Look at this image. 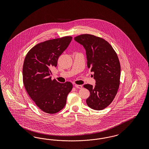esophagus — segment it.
Here are the masks:
<instances>
[{"instance_id":"34e87169","label":"esophagus","mask_w":149,"mask_h":149,"mask_svg":"<svg viewBox=\"0 0 149 149\" xmlns=\"http://www.w3.org/2000/svg\"><path fill=\"white\" fill-rule=\"evenodd\" d=\"M75 87L77 88L81 89V88H82V85H75Z\"/></svg>"}]
</instances>
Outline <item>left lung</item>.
<instances>
[{"label":"left lung","instance_id":"obj_1","mask_svg":"<svg viewBox=\"0 0 149 149\" xmlns=\"http://www.w3.org/2000/svg\"><path fill=\"white\" fill-rule=\"evenodd\" d=\"M74 40L86 50L88 68L94 72L95 85H84L90 92L86 103L92 109L103 110L113 102L119 87L121 67L117 54L108 42L101 38L82 34Z\"/></svg>","mask_w":149,"mask_h":149}]
</instances>
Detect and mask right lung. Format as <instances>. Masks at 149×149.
Here are the masks:
<instances>
[{"label":"right lung","instance_id":"1","mask_svg":"<svg viewBox=\"0 0 149 149\" xmlns=\"http://www.w3.org/2000/svg\"><path fill=\"white\" fill-rule=\"evenodd\" d=\"M72 36L45 41L28 52L23 66V81L28 94L42 111L54 113L65 107L72 84L51 80L52 68L57 65L60 55L66 50Z\"/></svg>","mask_w":149,"mask_h":149}]
</instances>
